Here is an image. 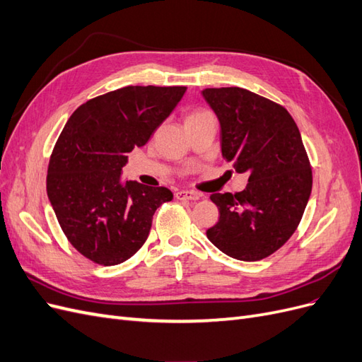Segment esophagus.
<instances>
[{"label": "esophagus", "instance_id": "obj_1", "mask_svg": "<svg viewBox=\"0 0 362 362\" xmlns=\"http://www.w3.org/2000/svg\"><path fill=\"white\" fill-rule=\"evenodd\" d=\"M175 196H177V199H180V201H198L199 199V194L194 192H190V190H181Z\"/></svg>", "mask_w": 362, "mask_h": 362}]
</instances>
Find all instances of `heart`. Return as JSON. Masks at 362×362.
<instances>
[{
  "label": "heart",
  "instance_id": "heart-1",
  "mask_svg": "<svg viewBox=\"0 0 362 362\" xmlns=\"http://www.w3.org/2000/svg\"><path fill=\"white\" fill-rule=\"evenodd\" d=\"M211 116L206 110H193L192 113H189L187 120H194V119H201V117H208Z\"/></svg>",
  "mask_w": 362,
  "mask_h": 362
}]
</instances>
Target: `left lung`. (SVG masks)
Masks as SVG:
<instances>
[{
    "instance_id": "8db88e82",
    "label": "left lung",
    "mask_w": 362,
    "mask_h": 362,
    "mask_svg": "<svg viewBox=\"0 0 362 362\" xmlns=\"http://www.w3.org/2000/svg\"><path fill=\"white\" fill-rule=\"evenodd\" d=\"M201 93L221 124L222 157L249 175L243 192L210 196L221 217L206 237L228 257L262 259L293 235L311 194L299 128L282 105L242 87Z\"/></svg>"
}]
</instances>
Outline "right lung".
Masks as SVG:
<instances>
[{"instance_id": "add662e5", "label": "right lung", "mask_w": 362, "mask_h": 362, "mask_svg": "<svg viewBox=\"0 0 362 362\" xmlns=\"http://www.w3.org/2000/svg\"><path fill=\"white\" fill-rule=\"evenodd\" d=\"M187 87L128 86L96 96L72 113L51 154L48 199L71 245L103 266L144 246L152 216L172 201L166 187L122 181L128 152L144 146Z\"/></svg>"}]
</instances>
